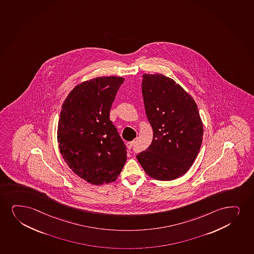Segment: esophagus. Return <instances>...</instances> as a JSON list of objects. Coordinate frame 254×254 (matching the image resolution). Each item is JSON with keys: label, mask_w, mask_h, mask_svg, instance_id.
<instances>
[{"label": "esophagus", "mask_w": 254, "mask_h": 254, "mask_svg": "<svg viewBox=\"0 0 254 254\" xmlns=\"http://www.w3.org/2000/svg\"><path fill=\"white\" fill-rule=\"evenodd\" d=\"M135 141H130V142H127V147L128 148L129 150L131 149V148L133 147V145H134Z\"/></svg>", "instance_id": "esophagus-1"}]
</instances>
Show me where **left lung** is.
Here are the masks:
<instances>
[{"label":"left lung","instance_id":"8db88e82","mask_svg":"<svg viewBox=\"0 0 254 254\" xmlns=\"http://www.w3.org/2000/svg\"><path fill=\"white\" fill-rule=\"evenodd\" d=\"M142 94L153 138L136 157L152 178H179L192 165L202 144L204 129L197 104L172 78L158 73H144Z\"/></svg>","mask_w":254,"mask_h":254}]
</instances>
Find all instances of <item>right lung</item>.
Returning <instances> with one entry per match:
<instances>
[{
  "mask_svg": "<svg viewBox=\"0 0 254 254\" xmlns=\"http://www.w3.org/2000/svg\"><path fill=\"white\" fill-rule=\"evenodd\" d=\"M122 77H101L77 85L61 111L60 152L77 176L93 185L116 181L127 161V147L110 119Z\"/></svg>",
  "mask_w": 254,
  "mask_h": 254,
  "instance_id": "obj_1",
  "label": "right lung"
}]
</instances>
